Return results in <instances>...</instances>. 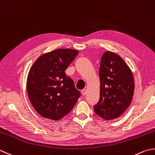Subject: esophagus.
Masks as SVG:
<instances>
[{
    "label": "esophagus",
    "instance_id": "obj_1",
    "mask_svg": "<svg viewBox=\"0 0 155 155\" xmlns=\"http://www.w3.org/2000/svg\"><path fill=\"white\" fill-rule=\"evenodd\" d=\"M81 94L83 95H84L86 94V90L85 89H83V90H81Z\"/></svg>",
    "mask_w": 155,
    "mask_h": 155
}]
</instances>
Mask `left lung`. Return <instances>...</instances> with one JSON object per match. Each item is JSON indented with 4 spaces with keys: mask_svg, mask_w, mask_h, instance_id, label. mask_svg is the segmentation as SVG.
Here are the masks:
<instances>
[{
    "mask_svg": "<svg viewBox=\"0 0 155 155\" xmlns=\"http://www.w3.org/2000/svg\"><path fill=\"white\" fill-rule=\"evenodd\" d=\"M99 74L100 97L94 111L105 120L116 119L131 104L134 91L132 72L120 56L106 51L101 57Z\"/></svg>",
    "mask_w": 155,
    "mask_h": 155,
    "instance_id": "left-lung-1",
    "label": "left lung"
}]
</instances>
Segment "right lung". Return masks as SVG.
Returning <instances> with one entry per match:
<instances>
[{"label": "right lung", "mask_w": 155, "mask_h": 155, "mask_svg": "<svg viewBox=\"0 0 155 155\" xmlns=\"http://www.w3.org/2000/svg\"><path fill=\"white\" fill-rule=\"evenodd\" d=\"M78 54V51L71 49L51 51L39 56L30 68L27 93L33 107L42 117L60 120L80 97L73 80L64 72Z\"/></svg>", "instance_id": "right-lung-1"}]
</instances>
